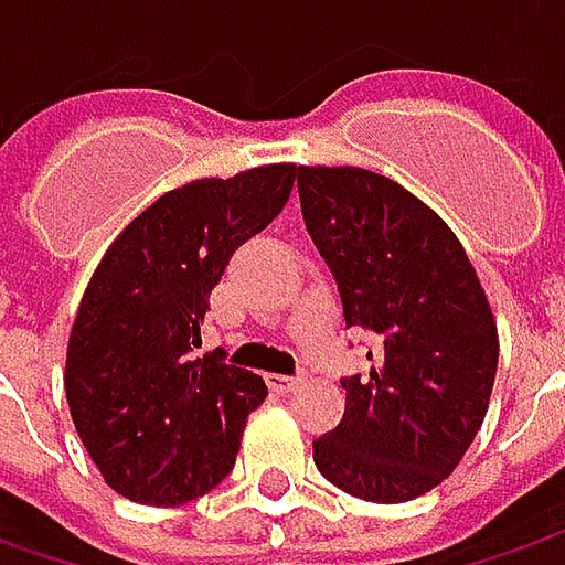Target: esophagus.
<instances>
[{
    "mask_svg": "<svg viewBox=\"0 0 565 565\" xmlns=\"http://www.w3.org/2000/svg\"><path fill=\"white\" fill-rule=\"evenodd\" d=\"M267 383H270L273 390H279V393H289V390H295V386L301 383V377H289V374H270V377H267Z\"/></svg>",
    "mask_w": 565,
    "mask_h": 565,
    "instance_id": "1",
    "label": "esophagus"
}]
</instances>
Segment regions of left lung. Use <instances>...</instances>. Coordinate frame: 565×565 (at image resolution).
<instances>
[{
    "mask_svg": "<svg viewBox=\"0 0 565 565\" xmlns=\"http://www.w3.org/2000/svg\"><path fill=\"white\" fill-rule=\"evenodd\" d=\"M305 226L337 276L345 327L380 337L345 415L315 440L327 481L405 503L462 462L488 415L500 337L456 232L399 182L359 166H298Z\"/></svg>",
    "mask_w": 565,
    "mask_h": 565,
    "instance_id": "left-lung-1",
    "label": "left lung"
}]
</instances>
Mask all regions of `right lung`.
I'll use <instances>...</instances> for the list:
<instances>
[{
	"mask_svg": "<svg viewBox=\"0 0 565 565\" xmlns=\"http://www.w3.org/2000/svg\"><path fill=\"white\" fill-rule=\"evenodd\" d=\"M295 175V163H270L172 188L121 228L90 276L65 352V399L121 497L179 507L235 466L267 383L194 349L228 257L270 226Z\"/></svg>",
	"mask_w": 565,
	"mask_h": 565,
	"instance_id": "1",
	"label": "right lung"
}]
</instances>
